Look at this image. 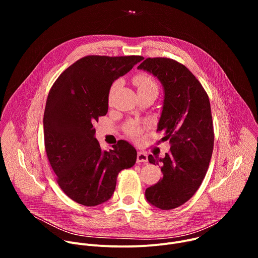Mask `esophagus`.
<instances>
[{
    "label": "esophagus",
    "mask_w": 258,
    "mask_h": 258,
    "mask_svg": "<svg viewBox=\"0 0 258 258\" xmlns=\"http://www.w3.org/2000/svg\"><path fill=\"white\" fill-rule=\"evenodd\" d=\"M147 161H148V155H147L144 152H138V154H137V162L138 163H141V162L146 163Z\"/></svg>",
    "instance_id": "34e87169"
}]
</instances>
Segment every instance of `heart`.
<instances>
[{
  "label": "heart",
  "instance_id": "b5f03b06",
  "mask_svg": "<svg viewBox=\"0 0 258 258\" xmlns=\"http://www.w3.org/2000/svg\"><path fill=\"white\" fill-rule=\"evenodd\" d=\"M135 86L137 87L138 89V93H144V92H149V91H156L158 92V86H157V83L155 82V80L149 76L147 75V73H140V75L136 76L133 80ZM119 85V82H114L111 87H110V90H109V100H111L115 90L117 89ZM125 133L128 137L133 138V139H136L140 136V134L142 133V127L135 123V122H132L130 124H127L126 128H125Z\"/></svg>",
  "mask_w": 258,
  "mask_h": 258
}]
</instances>
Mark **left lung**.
<instances>
[{"label":"left lung","mask_w":258,"mask_h":258,"mask_svg":"<svg viewBox=\"0 0 258 258\" xmlns=\"http://www.w3.org/2000/svg\"><path fill=\"white\" fill-rule=\"evenodd\" d=\"M139 69L149 71L164 88V103L157 132L171 144L162 162L163 176L147 188L146 199L162 210L186 203L199 189L213 151L214 132L210 102L193 73L179 62L164 57L147 58Z\"/></svg>","instance_id":"obj_1"}]
</instances>
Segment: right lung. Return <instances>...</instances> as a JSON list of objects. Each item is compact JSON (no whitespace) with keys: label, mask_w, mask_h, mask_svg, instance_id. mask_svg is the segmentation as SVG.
<instances>
[{"label":"right lung","mask_w":258,"mask_h":258,"mask_svg":"<svg viewBox=\"0 0 258 258\" xmlns=\"http://www.w3.org/2000/svg\"><path fill=\"white\" fill-rule=\"evenodd\" d=\"M143 59L83 57L61 73L49 92L44 113L47 157L61 190L82 205L110 199L118 173L136 163L137 151L126 141L102 151L93 123L108 111L112 83Z\"/></svg>","instance_id":"1"}]
</instances>
